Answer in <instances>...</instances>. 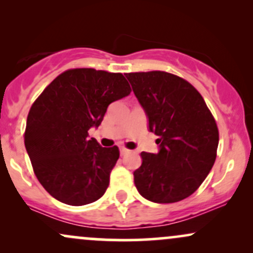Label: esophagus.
<instances>
[{
    "label": "esophagus",
    "mask_w": 253,
    "mask_h": 253,
    "mask_svg": "<svg viewBox=\"0 0 253 253\" xmlns=\"http://www.w3.org/2000/svg\"><path fill=\"white\" fill-rule=\"evenodd\" d=\"M127 152H128V150H127V149H125V147H120V155H121V156L126 155Z\"/></svg>",
    "instance_id": "1"
}]
</instances>
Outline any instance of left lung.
I'll return each mask as SVG.
<instances>
[{"mask_svg": "<svg viewBox=\"0 0 253 253\" xmlns=\"http://www.w3.org/2000/svg\"><path fill=\"white\" fill-rule=\"evenodd\" d=\"M143 107L149 130L159 136L158 153L141 152L134 184L156 203L190 196L205 181L216 158L219 130L207 104L183 78L164 71L126 74Z\"/></svg>", "mask_w": 253, "mask_h": 253, "instance_id": "obj_1", "label": "left lung"}]
</instances>
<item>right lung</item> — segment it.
Here are the masks:
<instances>
[{"label":"right lung","instance_id":"1","mask_svg":"<svg viewBox=\"0 0 253 253\" xmlns=\"http://www.w3.org/2000/svg\"><path fill=\"white\" fill-rule=\"evenodd\" d=\"M123 74L72 69L46 86L31 107L25 146L34 173L58 201L83 206L102 197L119 156L88 130L100 126L112 102L128 96Z\"/></svg>","mask_w":253,"mask_h":253}]
</instances>
